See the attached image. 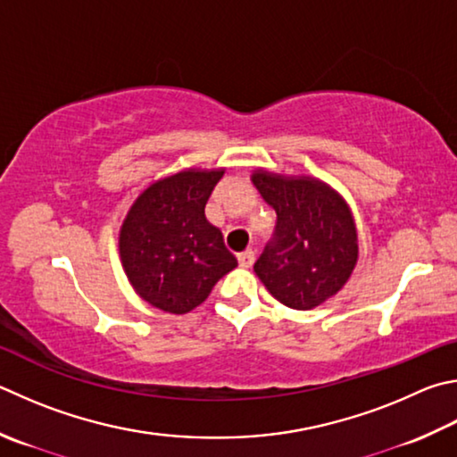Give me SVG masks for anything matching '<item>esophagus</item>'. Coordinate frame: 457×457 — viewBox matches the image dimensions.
Masks as SVG:
<instances>
[{
  "mask_svg": "<svg viewBox=\"0 0 457 457\" xmlns=\"http://www.w3.org/2000/svg\"><path fill=\"white\" fill-rule=\"evenodd\" d=\"M237 262L242 268H252V263L255 262V252L253 250H247L244 253L237 255Z\"/></svg>",
  "mask_w": 457,
  "mask_h": 457,
  "instance_id": "1",
  "label": "esophagus"
}]
</instances>
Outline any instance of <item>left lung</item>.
I'll return each instance as SVG.
<instances>
[{
	"mask_svg": "<svg viewBox=\"0 0 457 457\" xmlns=\"http://www.w3.org/2000/svg\"><path fill=\"white\" fill-rule=\"evenodd\" d=\"M253 186L276 228L253 263L268 292L287 308L312 310L337 294L358 262V236L342 197L310 178L255 171Z\"/></svg>",
	"mask_w": 457,
	"mask_h": 457,
	"instance_id": "1",
	"label": "left lung"
}]
</instances>
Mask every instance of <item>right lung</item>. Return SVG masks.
Returning <instances> with one entry per match:
<instances>
[{"label":"right lung","mask_w":457,"mask_h":457,"mask_svg":"<svg viewBox=\"0 0 457 457\" xmlns=\"http://www.w3.org/2000/svg\"><path fill=\"white\" fill-rule=\"evenodd\" d=\"M223 171H181L157 181L131 205L120 255L131 286L154 308L186 313L237 265L205 204Z\"/></svg>","instance_id":"right-lung-1"}]
</instances>
